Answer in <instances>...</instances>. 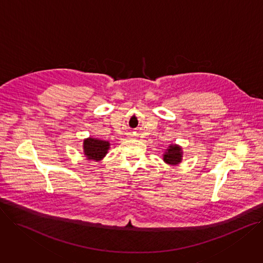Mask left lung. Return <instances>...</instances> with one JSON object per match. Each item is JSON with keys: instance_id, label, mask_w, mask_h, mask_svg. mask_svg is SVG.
Wrapping results in <instances>:
<instances>
[{"instance_id": "8db88e82", "label": "left lung", "mask_w": 263, "mask_h": 263, "mask_svg": "<svg viewBox=\"0 0 263 263\" xmlns=\"http://www.w3.org/2000/svg\"><path fill=\"white\" fill-rule=\"evenodd\" d=\"M183 160V148L178 144H170L163 154L164 163L170 166H177Z\"/></svg>"}]
</instances>
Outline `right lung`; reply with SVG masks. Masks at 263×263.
Returning a JSON list of instances; mask_svg holds the SVG:
<instances>
[{
  "instance_id": "add662e5",
  "label": "right lung",
  "mask_w": 263,
  "mask_h": 263,
  "mask_svg": "<svg viewBox=\"0 0 263 263\" xmlns=\"http://www.w3.org/2000/svg\"><path fill=\"white\" fill-rule=\"evenodd\" d=\"M110 147V144L108 141L101 140L98 138L89 137L83 140V154L89 161H101L106 154L108 153V149Z\"/></svg>"
}]
</instances>
